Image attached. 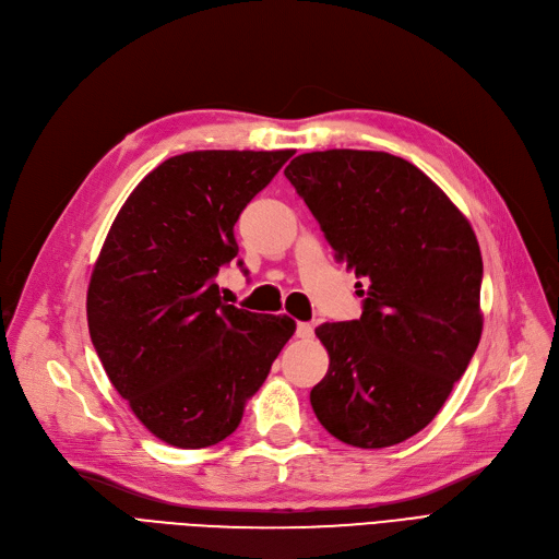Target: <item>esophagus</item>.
<instances>
[{"mask_svg":"<svg viewBox=\"0 0 559 559\" xmlns=\"http://www.w3.org/2000/svg\"><path fill=\"white\" fill-rule=\"evenodd\" d=\"M312 335H314V326L308 324V321H299V324H297V337L310 340Z\"/></svg>","mask_w":559,"mask_h":559,"instance_id":"esophagus-1","label":"esophagus"}]
</instances>
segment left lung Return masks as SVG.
I'll return each instance as SVG.
<instances>
[{"mask_svg": "<svg viewBox=\"0 0 559 559\" xmlns=\"http://www.w3.org/2000/svg\"><path fill=\"white\" fill-rule=\"evenodd\" d=\"M285 176L362 278L360 319L314 331L331 358L310 392L314 415L344 444H401L435 419L478 348L476 233L419 167L385 152L301 154Z\"/></svg>", "mask_w": 559, "mask_h": 559, "instance_id": "obj_1", "label": "left lung"}]
</instances>
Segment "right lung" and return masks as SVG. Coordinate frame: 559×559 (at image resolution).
Returning a JSON list of instances; mask_svg holds the SVG:
<instances>
[{
	"label": "right lung",
	"mask_w": 559,
	"mask_h": 559,
	"mask_svg": "<svg viewBox=\"0 0 559 559\" xmlns=\"http://www.w3.org/2000/svg\"><path fill=\"white\" fill-rule=\"evenodd\" d=\"M292 154L167 158L108 230L87 287V329L112 388L171 447L226 439L295 335V319L228 306L215 283L238 255L235 222Z\"/></svg>",
	"instance_id": "obj_1"
}]
</instances>
